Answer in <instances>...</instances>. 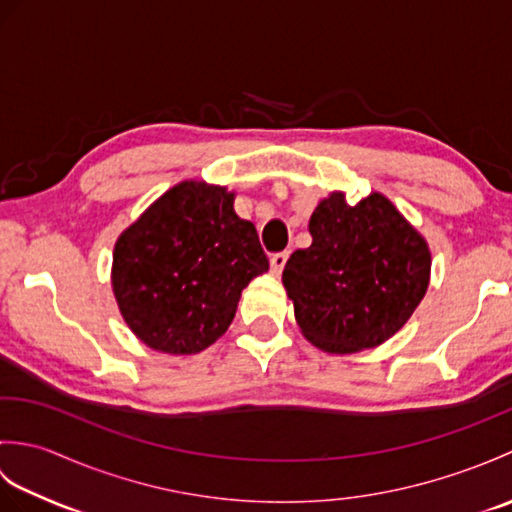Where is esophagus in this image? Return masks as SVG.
Instances as JSON below:
<instances>
[{
  "instance_id": "34e87169",
  "label": "esophagus",
  "mask_w": 512,
  "mask_h": 512,
  "mask_svg": "<svg viewBox=\"0 0 512 512\" xmlns=\"http://www.w3.org/2000/svg\"><path fill=\"white\" fill-rule=\"evenodd\" d=\"M288 262V253H275L270 257V270H273V275H281V270H284Z\"/></svg>"
}]
</instances>
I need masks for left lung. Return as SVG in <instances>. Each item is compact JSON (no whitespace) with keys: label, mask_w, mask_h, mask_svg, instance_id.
I'll return each instance as SVG.
<instances>
[{"label":"left lung","mask_w":512,"mask_h":512,"mask_svg":"<svg viewBox=\"0 0 512 512\" xmlns=\"http://www.w3.org/2000/svg\"><path fill=\"white\" fill-rule=\"evenodd\" d=\"M308 231L312 244L290 255L281 277L301 334L328 354L391 339L429 288L427 239L378 191L356 204L332 191Z\"/></svg>","instance_id":"obj_1"}]
</instances>
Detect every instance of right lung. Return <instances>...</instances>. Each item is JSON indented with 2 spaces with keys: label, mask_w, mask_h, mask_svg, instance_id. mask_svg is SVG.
Masks as SVG:
<instances>
[{
  "label": "right lung",
  "mask_w": 512,
  "mask_h": 512,
  "mask_svg": "<svg viewBox=\"0 0 512 512\" xmlns=\"http://www.w3.org/2000/svg\"><path fill=\"white\" fill-rule=\"evenodd\" d=\"M235 193L184 180L118 235L112 290L125 323L156 352L198 354L231 325L242 290L268 270Z\"/></svg>",
  "instance_id": "add662e5"
}]
</instances>
